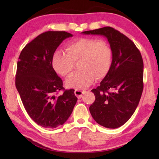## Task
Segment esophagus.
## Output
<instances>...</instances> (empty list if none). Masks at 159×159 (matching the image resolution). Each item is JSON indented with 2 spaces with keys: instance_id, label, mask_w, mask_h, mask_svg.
Masks as SVG:
<instances>
[{
  "instance_id": "34e87169",
  "label": "esophagus",
  "mask_w": 159,
  "mask_h": 159,
  "mask_svg": "<svg viewBox=\"0 0 159 159\" xmlns=\"http://www.w3.org/2000/svg\"><path fill=\"white\" fill-rule=\"evenodd\" d=\"M85 92V91H81V90H78V89H75L74 91V93H75V95L79 98H80L82 97V95Z\"/></svg>"
}]
</instances>
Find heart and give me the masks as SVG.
<instances>
[{
	"instance_id": "obj_1",
	"label": "heart",
	"mask_w": 159,
	"mask_h": 159,
	"mask_svg": "<svg viewBox=\"0 0 159 159\" xmlns=\"http://www.w3.org/2000/svg\"><path fill=\"white\" fill-rule=\"evenodd\" d=\"M78 61L80 70L71 74L66 85L80 89L89 86L95 77L100 79L107 75L112 63V50L104 40L80 38L70 43L66 52L57 50L52 59L54 70L63 76H68Z\"/></svg>"
}]
</instances>
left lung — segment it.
<instances>
[{
	"mask_svg": "<svg viewBox=\"0 0 159 159\" xmlns=\"http://www.w3.org/2000/svg\"><path fill=\"white\" fill-rule=\"evenodd\" d=\"M106 37L112 63L100 85L93 89L96 100L89 111L96 122L109 128L122 126L133 116L143 89V62L133 42L110 26L83 32Z\"/></svg>",
	"mask_w": 159,
	"mask_h": 159,
	"instance_id": "1",
	"label": "left lung"
}]
</instances>
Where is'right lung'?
<instances>
[{
	"label": "right lung",
	"mask_w": 159,
	"mask_h": 159,
	"mask_svg": "<svg viewBox=\"0 0 159 159\" xmlns=\"http://www.w3.org/2000/svg\"><path fill=\"white\" fill-rule=\"evenodd\" d=\"M72 37L66 31H46L27 43L20 52L16 87L30 117L43 128L63 125L70 116L77 98L74 89L66 90L54 70V53L64 39ZM61 90V95H57Z\"/></svg>",
	"instance_id": "obj_1"
}]
</instances>
